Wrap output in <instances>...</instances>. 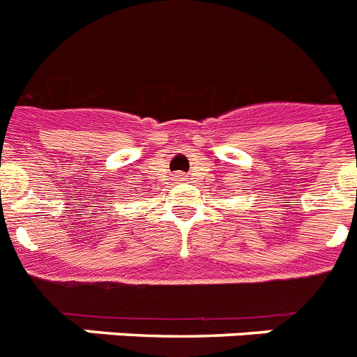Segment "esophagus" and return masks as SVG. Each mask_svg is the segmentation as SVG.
<instances>
[{"instance_id":"1","label":"esophagus","mask_w":357,"mask_h":357,"mask_svg":"<svg viewBox=\"0 0 357 357\" xmlns=\"http://www.w3.org/2000/svg\"><path fill=\"white\" fill-rule=\"evenodd\" d=\"M176 181H186V173H176Z\"/></svg>"}]
</instances>
